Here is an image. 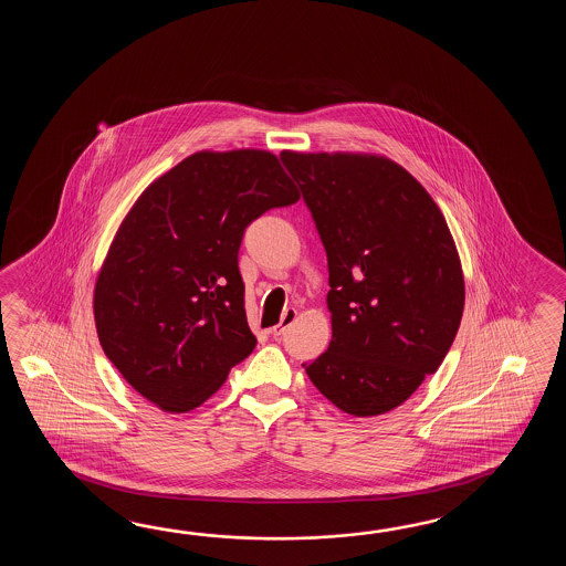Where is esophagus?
<instances>
[{
    "label": "esophagus",
    "mask_w": 566,
    "mask_h": 566,
    "mask_svg": "<svg viewBox=\"0 0 566 566\" xmlns=\"http://www.w3.org/2000/svg\"><path fill=\"white\" fill-rule=\"evenodd\" d=\"M297 319V310H293V307H287L285 312H283V317H281V322L277 325H273L271 329H269V334L273 337L283 336L285 334V329H287L289 325L293 324Z\"/></svg>",
    "instance_id": "1"
}]
</instances>
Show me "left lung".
<instances>
[{
  "label": "left lung",
  "instance_id": "1",
  "mask_svg": "<svg viewBox=\"0 0 566 566\" xmlns=\"http://www.w3.org/2000/svg\"><path fill=\"white\" fill-rule=\"evenodd\" d=\"M281 159L324 242L332 342L303 364L337 409L376 417L437 373L458 334L465 285L439 206L409 171L368 154Z\"/></svg>",
  "mask_w": 566,
  "mask_h": 566
}]
</instances>
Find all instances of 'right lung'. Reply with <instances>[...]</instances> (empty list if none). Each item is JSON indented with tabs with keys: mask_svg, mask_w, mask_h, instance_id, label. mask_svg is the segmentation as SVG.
I'll list each match as a JSON object with an SVG mask.
<instances>
[{
	"mask_svg": "<svg viewBox=\"0 0 566 566\" xmlns=\"http://www.w3.org/2000/svg\"><path fill=\"white\" fill-rule=\"evenodd\" d=\"M300 192L261 149L198 151L145 188L96 277V334L129 385L166 412L200 407L244 360V229Z\"/></svg>",
	"mask_w": 566,
	"mask_h": 566,
	"instance_id": "add662e5",
	"label": "right lung"
}]
</instances>
